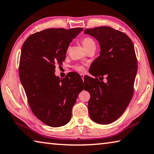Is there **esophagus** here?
I'll return each instance as SVG.
<instances>
[{
  "mask_svg": "<svg viewBox=\"0 0 154 154\" xmlns=\"http://www.w3.org/2000/svg\"><path fill=\"white\" fill-rule=\"evenodd\" d=\"M80 77H81V78H82V80H83V79H84V77H85V74H80Z\"/></svg>",
  "mask_w": 154,
  "mask_h": 154,
  "instance_id": "obj_1",
  "label": "esophagus"
}]
</instances>
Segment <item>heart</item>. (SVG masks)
Wrapping results in <instances>:
<instances>
[{
  "instance_id": "heart-1",
  "label": "heart",
  "mask_w": 154,
  "mask_h": 154,
  "mask_svg": "<svg viewBox=\"0 0 154 154\" xmlns=\"http://www.w3.org/2000/svg\"><path fill=\"white\" fill-rule=\"evenodd\" d=\"M82 44L84 46L85 49L92 45H95V41L89 37H85L82 40ZM73 69L79 72H84L85 71V67L81 64H75L73 66Z\"/></svg>"
}]
</instances>
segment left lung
I'll use <instances>...</instances> for the list:
<instances>
[{"mask_svg":"<svg viewBox=\"0 0 154 154\" xmlns=\"http://www.w3.org/2000/svg\"><path fill=\"white\" fill-rule=\"evenodd\" d=\"M85 34L95 38L101 48L89 72L95 78H88L86 87L91 95L88 112L94 122L107 125L122 116L133 96L137 72L135 51L127 35L110 27L86 29ZM104 75L106 82L103 81Z\"/></svg>","mask_w":154,"mask_h":154,"instance_id":"1","label":"left lung"}]
</instances>
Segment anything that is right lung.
I'll return each mask as SVG.
<instances>
[{
	"label": "right lung",
	"mask_w": 154,
	"mask_h": 154,
	"mask_svg": "<svg viewBox=\"0 0 154 154\" xmlns=\"http://www.w3.org/2000/svg\"><path fill=\"white\" fill-rule=\"evenodd\" d=\"M82 28H49L32 34L21 48L19 74L30 109L36 117L51 127L69 122L72 109L84 85L74 73L60 80L57 65L66 59L69 43Z\"/></svg>",
	"instance_id": "right-lung-1"
}]
</instances>
